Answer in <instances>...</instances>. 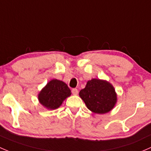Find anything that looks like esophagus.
Masks as SVG:
<instances>
[{
    "mask_svg": "<svg viewBox=\"0 0 151 151\" xmlns=\"http://www.w3.org/2000/svg\"><path fill=\"white\" fill-rule=\"evenodd\" d=\"M72 93L73 94H74V95H77V94H78V91L77 88H73Z\"/></svg>",
    "mask_w": 151,
    "mask_h": 151,
    "instance_id": "esophagus-1",
    "label": "esophagus"
}]
</instances>
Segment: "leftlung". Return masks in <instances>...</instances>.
I'll use <instances>...</instances> for the list:
<instances>
[{"instance_id": "8db88e82", "label": "left lung", "mask_w": 151, "mask_h": 151, "mask_svg": "<svg viewBox=\"0 0 151 151\" xmlns=\"http://www.w3.org/2000/svg\"><path fill=\"white\" fill-rule=\"evenodd\" d=\"M79 95L88 109L99 114L111 110L117 101L114 88L109 82L96 78L88 81Z\"/></svg>"}]
</instances>
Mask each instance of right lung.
I'll list each match as a JSON object with an SVG mask.
<instances>
[{
  "mask_svg": "<svg viewBox=\"0 0 151 151\" xmlns=\"http://www.w3.org/2000/svg\"><path fill=\"white\" fill-rule=\"evenodd\" d=\"M71 94L66 83L57 79H53L46 84L38 94L41 104L50 110L59 108L65 99Z\"/></svg>",
  "mask_w": 151,
  "mask_h": 151,
  "instance_id": "right-lung-1",
  "label": "right lung"
}]
</instances>
